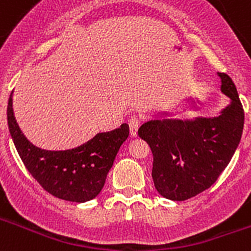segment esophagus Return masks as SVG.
I'll use <instances>...</instances> for the list:
<instances>
[{"mask_svg":"<svg viewBox=\"0 0 251 251\" xmlns=\"http://www.w3.org/2000/svg\"><path fill=\"white\" fill-rule=\"evenodd\" d=\"M129 124V130H130V136L132 137H137L138 134V129L141 127V119L137 118V117H132L128 122Z\"/></svg>","mask_w":251,"mask_h":251,"instance_id":"esophagus-1","label":"esophagus"}]
</instances>
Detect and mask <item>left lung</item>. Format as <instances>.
Returning a JSON list of instances; mask_svg holds the SVG:
<instances>
[{
	"mask_svg": "<svg viewBox=\"0 0 251 251\" xmlns=\"http://www.w3.org/2000/svg\"><path fill=\"white\" fill-rule=\"evenodd\" d=\"M219 76L221 92L231 100L220 115L156 119L138 129L152 151L154 187L168 200L185 201L211 187L240 143L244 109L238 90L229 75Z\"/></svg>",
	"mask_w": 251,
	"mask_h": 251,
	"instance_id": "left-lung-1",
	"label": "left lung"
}]
</instances>
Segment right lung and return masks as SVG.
I'll use <instances>...</instances> for the list:
<instances>
[{"instance_id": "1", "label": "right lung", "mask_w": 251, "mask_h": 251, "mask_svg": "<svg viewBox=\"0 0 251 251\" xmlns=\"http://www.w3.org/2000/svg\"><path fill=\"white\" fill-rule=\"evenodd\" d=\"M7 123L15 147L32 177L49 194L72 202H85L98 196L119 148L129 136V127L123 123L114 130L98 133L73 150H41L20 129L13 114L12 93Z\"/></svg>"}]
</instances>
